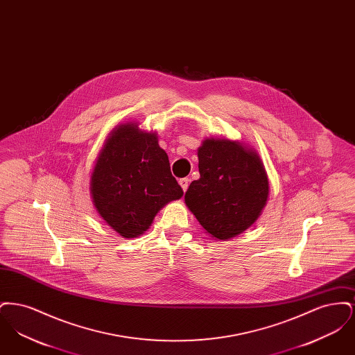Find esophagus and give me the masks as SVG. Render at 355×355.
<instances>
[{
	"mask_svg": "<svg viewBox=\"0 0 355 355\" xmlns=\"http://www.w3.org/2000/svg\"><path fill=\"white\" fill-rule=\"evenodd\" d=\"M180 185L182 187V190L186 191L187 187H189V178H181V180H180Z\"/></svg>",
	"mask_w": 355,
	"mask_h": 355,
	"instance_id": "1",
	"label": "esophagus"
}]
</instances>
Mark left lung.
<instances>
[{
  "mask_svg": "<svg viewBox=\"0 0 355 355\" xmlns=\"http://www.w3.org/2000/svg\"><path fill=\"white\" fill-rule=\"evenodd\" d=\"M198 169L200 178L189 186L185 202L203 229L229 239L252 226L269 197L258 154L234 141L209 138L198 149Z\"/></svg>",
  "mask_w": 355,
  "mask_h": 355,
  "instance_id": "left-lung-1",
  "label": "left lung"
}]
</instances>
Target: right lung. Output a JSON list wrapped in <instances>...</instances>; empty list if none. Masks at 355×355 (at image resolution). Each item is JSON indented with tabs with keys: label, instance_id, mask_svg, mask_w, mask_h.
Here are the masks:
<instances>
[{
	"label": "right lung",
	"instance_id": "obj_1",
	"mask_svg": "<svg viewBox=\"0 0 355 355\" xmlns=\"http://www.w3.org/2000/svg\"><path fill=\"white\" fill-rule=\"evenodd\" d=\"M90 191L100 216L125 238L146 232L159 209L184 194L157 135L141 132L135 123L121 125L107 138Z\"/></svg>",
	"mask_w": 355,
	"mask_h": 355
}]
</instances>
